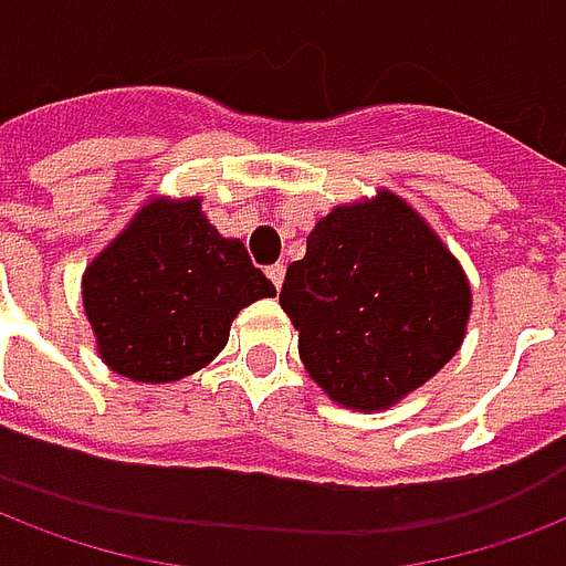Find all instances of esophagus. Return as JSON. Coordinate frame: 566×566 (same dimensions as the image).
I'll return each mask as SVG.
<instances>
[{
    "instance_id": "esophagus-1",
    "label": "esophagus",
    "mask_w": 566,
    "mask_h": 566,
    "mask_svg": "<svg viewBox=\"0 0 566 566\" xmlns=\"http://www.w3.org/2000/svg\"><path fill=\"white\" fill-rule=\"evenodd\" d=\"M266 275H270V282L275 284V291H279L284 282V263H275V266H270V270H266Z\"/></svg>"
}]
</instances>
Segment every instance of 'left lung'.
<instances>
[{"mask_svg": "<svg viewBox=\"0 0 566 566\" xmlns=\"http://www.w3.org/2000/svg\"><path fill=\"white\" fill-rule=\"evenodd\" d=\"M279 303L308 378L347 411H384L462 347L471 282L420 212L380 188L338 203L287 266Z\"/></svg>", "mask_w": 566, "mask_h": 566, "instance_id": "left-lung-1", "label": "left lung"}]
</instances>
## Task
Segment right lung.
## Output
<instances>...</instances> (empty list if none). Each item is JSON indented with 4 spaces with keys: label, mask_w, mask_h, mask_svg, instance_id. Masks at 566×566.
<instances>
[{
    "label": "right lung",
    "mask_w": 566,
    "mask_h": 566,
    "mask_svg": "<svg viewBox=\"0 0 566 566\" xmlns=\"http://www.w3.org/2000/svg\"><path fill=\"white\" fill-rule=\"evenodd\" d=\"M98 357L140 384L195 375L228 345L242 308L275 287L240 240L221 237L200 198H153L83 272Z\"/></svg>",
    "instance_id": "right-lung-1"
}]
</instances>
